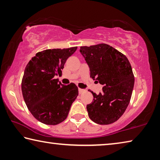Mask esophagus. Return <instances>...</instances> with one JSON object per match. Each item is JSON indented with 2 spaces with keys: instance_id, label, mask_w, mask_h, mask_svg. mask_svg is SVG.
I'll return each mask as SVG.
<instances>
[{
  "instance_id": "34e87169",
  "label": "esophagus",
  "mask_w": 160,
  "mask_h": 160,
  "mask_svg": "<svg viewBox=\"0 0 160 160\" xmlns=\"http://www.w3.org/2000/svg\"><path fill=\"white\" fill-rule=\"evenodd\" d=\"M78 92H79V94H82L84 92H85V90H83V89L78 88Z\"/></svg>"
}]
</instances>
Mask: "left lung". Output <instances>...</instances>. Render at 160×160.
<instances>
[{
	"label": "left lung",
	"mask_w": 160,
	"mask_h": 160,
	"mask_svg": "<svg viewBox=\"0 0 160 160\" xmlns=\"http://www.w3.org/2000/svg\"><path fill=\"white\" fill-rule=\"evenodd\" d=\"M80 52L90 68V77L104 86L98 94L92 92L94 99L87 105L89 117L100 125L115 122L131 98L135 79L131 63L126 56L106 44L81 47Z\"/></svg>",
	"instance_id": "obj_1"
}]
</instances>
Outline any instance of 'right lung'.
<instances>
[{
  "instance_id": "obj_1",
  "label": "right lung",
  "mask_w": 160,
  "mask_h": 160,
  "mask_svg": "<svg viewBox=\"0 0 160 160\" xmlns=\"http://www.w3.org/2000/svg\"><path fill=\"white\" fill-rule=\"evenodd\" d=\"M77 47L44 50L32 57L24 72L22 92L28 109L34 117L47 125H56L67 118L78 95L74 83L64 85L56 75Z\"/></svg>"
}]
</instances>
